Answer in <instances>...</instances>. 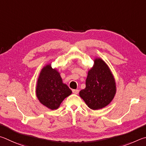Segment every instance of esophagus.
Returning <instances> with one entry per match:
<instances>
[{
    "label": "esophagus",
    "mask_w": 146,
    "mask_h": 146,
    "mask_svg": "<svg viewBox=\"0 0 146 146\" xmlns=\"http://www.w3.org/2000/svg\"><path fill=\"white\" fill-rule=\"evenodd\" d=\"M72 92L74 94H78L79 93V90H78V89H74V90H72Z\"/></svg>",
    "instance_id": "obj_1"
}]
</instances>
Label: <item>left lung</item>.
<instances>
[{
	"label": "left lung",
	"mask_w": 146,
	"mask_h": 146,
	"mask_svg": "<svg viewBox=\"0 0 146 146\" xmlns=\"http://www.w3.org/2000/svg\"><path fill=\"white\" fill-rule=\"evenodd\" d=\"M116 94V83L108 65L101 58L94 60L88 72L86 87L80 92V96L89 108L102 109L111 103Z\"/></svg>",
	"instance_id": "obj_1"
}]
</instances>
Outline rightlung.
<instances>
[{
  "label": "right lung",
  "mask_w": 146,
  "mask_h": 146,
  "mask_svg": "<svg viewBox=\"0 0 146 146\" xmlns=\"http://www.w3.org/2000/svg\"><path fill=\"white\" fill-rule=\"evenodd\" d=\"M72 90L63 83L60 74L51 64H47L41 70L36 86V94L40 103L52 110L58 109Z\"/></svg>",
  "instance_id": "1"
}]
</instances>
